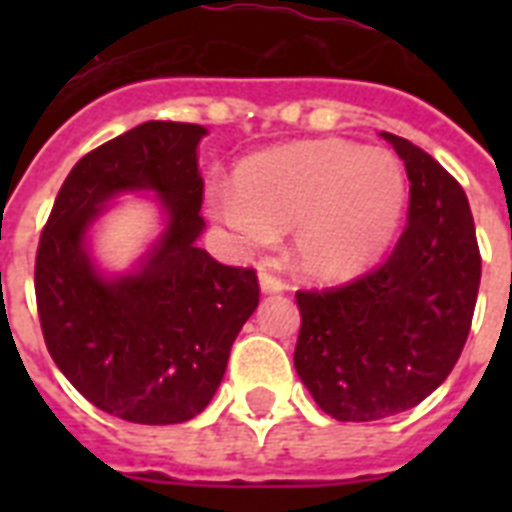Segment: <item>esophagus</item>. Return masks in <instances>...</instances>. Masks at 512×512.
<instances>
[{
  "mask_svg": "<svg viewBox=\"0 0 512 512\" xmlns=\"http://www.w3.org/2000/svg\"><path fill=\"white\" fill-rule=\"evenodd\" d=\"M287 289V284L279 279V276H273V273H260V292L263 295H281Z\"/></svg>",
  "mask_w": 512,
  "mask_h": 512,
  "instance_id": "esophagus-1",
  "label": "esophagus"
}]
</instances>
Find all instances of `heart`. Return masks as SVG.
<instances>
[{
    "instance_id": "b5f03b06",
    "label": "heart",
    "mask_w": 512,
    "mask_h": 512,
    "mask_svg": "<svg viewBox=\"0 0 512 512\" xmlns=\"http://www.w3.org/2000/svg\"><path fill=\"white\" fill-rule=\"evenodd\" d=\"M409 199L406 172L382 148L313 140L273 148L241 164L215 215L249 247L295 228V260L319 281H348L396 241Z\"/></svg>"
}]
</instances>
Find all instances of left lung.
<instances>
[{"label": "left lung", "mask_w": 512, "mask_h": 512, "mask_svg": "<svg viewBox=\"0 0 512 512\" xmlns=\"http://www.w3.org/2000/svg\"><path fill=\"white\" fill-rule=\"evenodd\" d=\"M404 159L409 225L380 271L327 292H297L295 369L340 422L382 420L428 398L468 340L481 255L460 183L409 140L380 132Z\"/></svg>", "instance_id": "obj_1"}]
</instances>
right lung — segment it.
I'll return each instance as SVG.
<instances>
[{
  "label": "right lung",
  "instance_id": "add662e5",
  "mask_svg": "<svg viewBox=\"0 0 512 512\" xmlns=\"http://www.w3.org/2000/svg\"><path fill=\"white\" fill-rule=\"evenodd\" d=\"M204 135L201 124L146 122L90 151L68 172L36 252L52 361L90 404L138 425L204 412L260 303L255 271L199 247ZM124 192L154 195L163 228L127 272H106L91 239Z\"/></svg>",
  "mask_w": 512,
  "mask_h": 512
}]
</instances>
